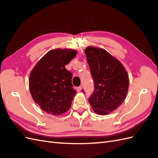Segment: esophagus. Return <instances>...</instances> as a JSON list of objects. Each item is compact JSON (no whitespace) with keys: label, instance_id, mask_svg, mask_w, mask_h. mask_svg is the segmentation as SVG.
I'll return each instance as SVG.
<instances>
[{"label":"esophagus","instance_id":"1","mask_svg":"<svg viewBox=\"0 0 158 158\" xmlns=\"http://www.w3.org/2000/svg\"><path fill=\"white\" fill-rule=\"evenodd\" d=\"M82 89V86H79V87L77 88V92H81Z\"/></svg>","mask_w":158,"mask_h":158}]
</instances>
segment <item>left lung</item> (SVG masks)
<instances>
[{
    "label": "left lung",
    "instance_id": "left-lung-1",
    "mask_svg": "<svg viewBox=\"0 0 158 158\" xmlns=\"http://www.w3.org/2000/svg\"><path fill=\"white\" fill-rule=\"evenodd\" d=\"M85 52L94 85L88 101L96 113L107 115L124 101L129 76L123 64L104 49L88 46Z\"/></svg>",
    "mask_w": 158,
    "mask_h": 158
}]
</instances>
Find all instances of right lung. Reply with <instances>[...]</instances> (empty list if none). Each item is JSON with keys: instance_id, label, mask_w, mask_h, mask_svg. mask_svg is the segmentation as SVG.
Segmentation results:
<instances>
[{"instance_id": "add662e5", "label": "right lung", "mask_w": 158, "mask_h": 158, "mask_svg": "<svg viewBox=\"0 0 158 158\" xmlns=\"http://www.w3.org/2000/svg\"><path fill=\"white\" fill-rule=\"evenodd\" d=\"M72 49L57 48L48 52L29 76V90L34 101L48 114L61 115L69 110L76 91L73 74L65 66L76 56Z\"/></svg>"}]
</instances>
